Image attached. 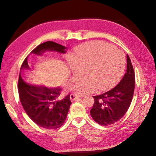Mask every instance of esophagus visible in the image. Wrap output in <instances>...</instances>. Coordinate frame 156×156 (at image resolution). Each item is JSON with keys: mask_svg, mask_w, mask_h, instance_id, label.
<instances>
[{"mask_svg": "<svg viewBox=\"0 0 156 156\" xmlns=\"http://www.w3.org/2000/svg\"><path fill=\"white\" fill-rule=\"evenodd\" d=\"M79 98H80V96H79L77 95H75V94H71V96H70V100H71V101H73L77 100V99Z\"/></svg>", "mask_w": 156, "mask_h": 156, "instance_id": "1", "label": "esophagus"}]
</instances>
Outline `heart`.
Wrapping results in <instances>:
<instances>
[{
	"mask_svg": "<svg viewBox=\"0 0 156 156\" xmlns=\"http://www.w3.org/2000/svg\"><path fill=\"white\" fill-rule=\"evenodd\" d=\"M69 59L72 81H76L85 71L86 77L76 84L74 91L79 95L106 90L123 72L124 56L116 48L103 41H92L78 48Z\"/></svg>",
	"mask_w": 156,
	"mask_h": 156,
	"instance_id": "obj_1",
	"label": "heart"
}]
</instances>
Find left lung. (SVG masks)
Listing matches in <instances>:
<instances>
[{
	"label": "left lung",
	"mask_w": 156,
	"mask_h": 156,
	"mask_svg": "<svg viewBox=\"0 0 156 156\" xmlns=\"http://www.w3.org/2000/svg\"><path fill=\"white\" fill-rule=\"evenodd\" d=\"M135 72L127 55V69L117 85L101 95L93 96L94 103L90 110L94 120L107 126L115 123L124 116L130 106L135 89Z\"/></svg>",
	"instance_id": "obj_1"
}]
</instances>
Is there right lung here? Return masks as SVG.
Instances as JSON below:
<instances>
[{
	"instance_id": "right-lung-1",
	"label": "right lung",
	"mask_w": 156,
	"mask_h": 156,
	"mask_svg": "<svg viewBox=\"0 0 156 156\" xmlns=\"http://www.w3.org/2000/svg\"><path fill=\"white\" fill-rule=\"evenodd\" d=\"M64 46L53 41H46L37 46L31 53L37 55L45 51H55L65 53ZM27 56L21 67L29 69ZM18 90L21 105L30 119L37 126L48 129L62 126L66 119L72 102L70 94L60 98L61 88L30 85L23 81L21 72L18 80Z\"/></svg>"
}]
</instances>
